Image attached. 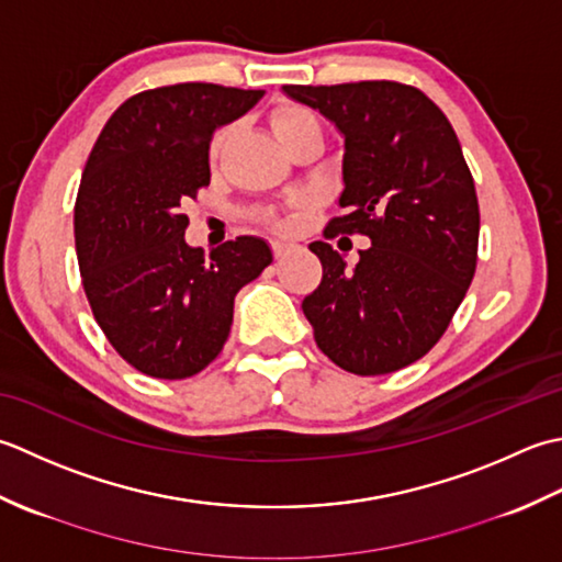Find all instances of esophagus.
<instances>
[{"label": "esophagus", "instance_id": "34e87169", "mask_svg": "<svg viewBox=\"0 0 562 562\" xmlns=\"http://www.w3.org/2000/svg\"><path fill=\"white\" fill-rule=\"evenodd\" d=\"M271 247H273V257H283L285 255V251H289L293 245H289V243H281V239H273V243H271Z\"/></svg>", "mask_w": 562, "mask_h": 562}]
</instances>
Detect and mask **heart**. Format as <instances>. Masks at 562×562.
Here are the masks:
<instances>
[{"mask_svg": "<svg viewBox=\"0 0 562 562\" xmlns=\"http://www.w3.org/2000/svg\"><path fill=\"white\" fill-rule=\"evenodd\" d=\"M305 119H311V113H307L305 109H297V106H283V109H279V111L273 113V116H271L273 133H277V137H279V135H283V133L289 131V128H293L295 123H301V121H305ZM223 143H225V133H221V135L215 137V143H213V155L221 153Z\"/></svg>", "mask_w": 562, "mask_h": 562, "instance_id": "heart-1", "label": "heart"}]
</instances>
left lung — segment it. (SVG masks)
Wrapping results in <instances>:
<instances>
[{
	"label": "left lung",
	"instance_id": "1",
	"mask_svg": "<svg viewBox=\"0 0 562 562\" xmlns=\"http://www.w3.org/2000/svg\"><path fill=\"white\" fill-rule=\"evenodd\" d=\"M345 140V215L327 225L369 235L347 269L329 243H311L323 281L303 313L339 369L381 375L405 369L437 345L473 281L480 211L475 184L449 119L419 89L397 82L285 85Z\"/></svg>",
	"mask_w": 562,
	"mask_h": 562
}]
</instances>
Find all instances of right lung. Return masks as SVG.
Masks as SVG:
<instances>
[{
	"label": "right lung",
	"instance_id": "add662e5",
	"mask_svg": "<svg viewBox=\"0 0 562 562\" xmlns=\"http://www.w3.org/2000/svg\"><path fill=\"white\" fill-rule=\"evenodd\" d=\"M261 97L205 82L140 91L91 147L75 203L85 293L113 349L153 378L203 371L231 335L235 295L273 259L251 235L205 259L184 239L181 213V201L211 184L213 133Z\"/></svg>",
	"mask_w": 562,
	"mask_h": 562
}]
</instances>
